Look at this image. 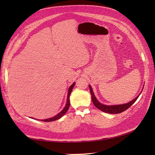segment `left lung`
<instances>
[{
    "mask_svg": "<svg viewBox=\"0 0 155 155\" xmlns=\"http://www.w3.org/2000/svg\"><path fill=\"white\" fill-rule=\"evenodd\" d=\"M89 88H90V92L91 94L92 101H93L94 106L97 108H98L99 110H101V111L104 112V113H110V114H118V113H120L124 110H126L137 100V98L139 97V96H137L132 101H130V103H127V104H120V105H114V106H108V105L101 104L97 100V98H95V96L94 95V93L93 92V89H92V87L90 86V85H89Z\"/></svg>",
    "mask_w": 155,
    "mask_h": 155,
    "instance_id": "left-lung-1",
    "label": "left lung"
}]
</instances>
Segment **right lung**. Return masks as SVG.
<instances>
[{
	"mask_svg": "<svg viewBox=\"0 0 155 155\" xmlns=\"http://www.w3.org/2000/svg\"><path fill=\"white\" fill-rule=\"evenodd\" d=\"M74 83L72 84L71 86L70 87V88H68V97H67V104H66L65 107L63 108V110H62L60 113H58V114L56 115V116L50 118H47V119H45V120H42V121H45V122H51V121H54L56 120L57 119H59V118H61L63 115L67 113L68 111L69 107H70V101H69V97H70V94L71 93V92L72 91V88H73L74 86Z\"/></svg>",
	"mask_w": 155,
	"mask_h": 155,
	"instance_id": "add662e5",
	"label": "right lung"
}]
</instances>
